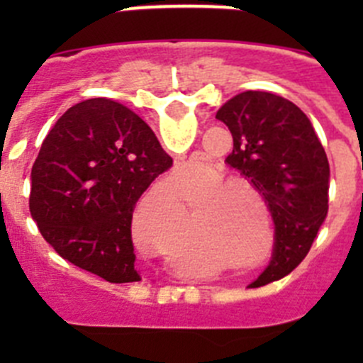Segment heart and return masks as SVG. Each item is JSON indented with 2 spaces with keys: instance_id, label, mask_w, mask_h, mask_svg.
Masks as SVG:
<instances>
[{
  "instance_id": "1",
  "label": "heart",
  "mask_w": 363,
  "mask_h": 363,
  "mask_svg": "<svg viewBox=\"0 0 363 363\" xmlns=\"http://www.w3.org/2000/svg\"><path fill=\"white\" fill-rule=\"evenodd\" d=\"M191 165H185L184 171H189ZM221 177V172L214 171V169H209V171H205L200 178L194 182V184L184 185V192L185 194H192V192L200 191L205 184H211L209 188L203 189L198 200L201 203H206V201L213 196H216V199H211L209 204L205 205V209L201 211V225L203 229H207L209 233H218V234H225V236H230L238 243H245L249 242L247 238L245 229H247V221H249V211L252 207V201L249 198V192H247L242 187L245 186L252 194L256 196H262V191H259L258 185L252 182V179L245 178V176H225L218 180L217 178ZM218 182H216V179ZM215 184H213L212 182ZM242 184V188H238V185ZM226 191H223V189ZM220 194L218 195L217 192ZM165 198L169 200H176L179 196V189L178 184H176L174 179H169L165 185L160 191ZM140 207L134 211V227L138 229H142V218H140Z\"/></svg>"
}]
</instances>
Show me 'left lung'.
<instances>
[{
	"instance_id": "obj_1",
	"label": "left lung",
	"mask_w": 363,
	"mask_h": 363,
	"mask_svg": "<svg viewBox=\"0 0 363 363\" xmlns=\"http://www.w3.org/2000/svg\"><path fill=\"white\" fill-rule=\"evenodd\" d=\"M216 118L233 134L225 162L252 179L274 221V251L256 285L289 274L306 258L329 209V162L309 118L289 99L245 91Z\"/></svg>"
}]
</instances>
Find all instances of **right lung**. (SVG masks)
<instances>
[{
    "label": "right lung",
    "mask_w": 363,
    "mask_h": 363,
    "mask_svg": "<svg viewBox=\"0 0 363 363\" xmlns=\"http://www.w3.org/2000/svg\"><path fill=\"white\" fill-rule=\"evenodd\" d=\"M171 165L158 138L130 108L85 99L41 143L30 172V214L70 264L111 284L136 281L134 205Z\"/></svg>",
    "instance_id": "add662e5"
}]
</instances>
